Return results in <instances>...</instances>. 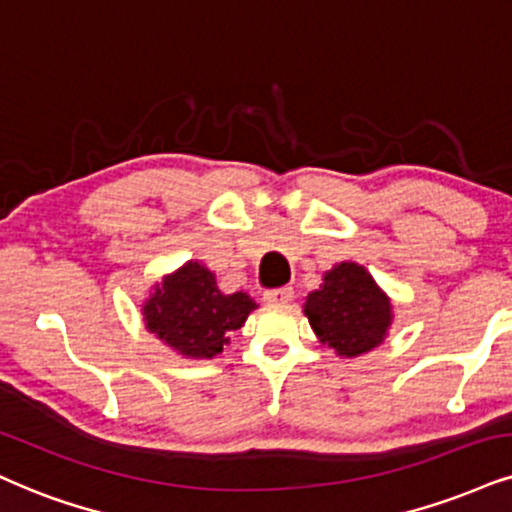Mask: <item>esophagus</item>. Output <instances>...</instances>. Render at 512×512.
I'll use <instances>...</instances> for the list:
<instances>
[{
	"label": "esophagus",
	"mask_w": 512,
	"mask_h": 512,
	"mask_svg": "<svg viewBox=\"0 0 512 512\" xmlns=\"http://www.w3.org/2000/svg\"><path fill=\"white\" fill-rule=\"evenodd\" d=\"M263 299L268 304H289L294 299V289L292 287H280V289H270V292L263 294Z\"/></svg>",
	"instance_id": "34e87169"
}]
</instances>
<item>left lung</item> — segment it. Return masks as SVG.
<instances>
[{"instance_id": "obj_1", "label": "left lung", "mask_w": 512, "mask_h": 512, "mask_svg": "<svg viewBox=\"0 0 512 512\" xmlns=\"http://www.w3.org/2000/svg\"><path fill=\"white\" fill-rule=\"evenodd\" d=\"M304 313L323 344L344 358L380 346L394 320L389 296L358 263H337L323 285L308 294Z\"/></svg>"}]
</instances>
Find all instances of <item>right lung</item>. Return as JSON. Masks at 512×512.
Instances as JSON below:
<instances>
[{
	"instance_id": "right-lung-1",
	"label": "right lung",
	"mask_w": 512,
	"mask_h": 512,
	"mask_svg": "<svg viewBox=\"0 0 512 512\" xmlns=\"http://www.w3.org/2000/svg\"><path fill=\"white\" fill-rule=\"evenodd\" d=\"M254 308L256 301L249 294H223L211 270L199 261H187L154 287L142 315L147 330L180 356L213 358Z\"/></svg>"
}]
</instances>
